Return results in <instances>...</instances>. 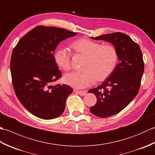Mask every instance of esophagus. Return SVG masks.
I'll return each instance as SVG.
<instances>
[{
  "mask_svg": "<svg viewBox=\"0 0 155 155\" xmlns=\"http://www.w3.org/2000/svg\"><path fill=\"white\" fill-rule=\"evenodd\" d=\"M76 93H77L78 94H80L81 96H84V95L87 94V92L86 91H74Z\"/></svg>",
  "mask_w": 155,
  "mask_h": 155,
  "instance_id": "esophagus-1",
  "label": "esophagus"
}]
</instances>
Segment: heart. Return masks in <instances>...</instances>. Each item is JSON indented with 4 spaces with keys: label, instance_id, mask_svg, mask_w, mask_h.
<instances>
[{
    "label": "heart",
    "instance_id": "obj_1",
    "mask_svg": "<svg viewBox=\"0 0 155 155\" xmlns=\"http://www.w3.org/2000/svg\"><path fill=\"white\" fill-rule=\"evenodd\" d=\"M71 47L76 54L86 57L83 71H74L65 74V84L76 89H82L93 84L95 81L103 82L113 74L118 62L116 48L110 45H101L88 38H81L74 41ZM54 59L59 68L65 71L71 68V54L64 48H57Z\"/></svg>",
    "mask_w": 155,
    "mask_h": 155
}]
</instances>
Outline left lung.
Listing matches in <instances>:
<instances>
[{
  "mask_svg": "<svg viewBox=\"0 0 155 155\" xmlns=\"http://www.w3.org/2000/svg\"><path fill=\"white\" fill-rule=\"evenodd\" d=\"M91 38L110 42L116 48L120 61L113 74L104 83L88 91L97 98L90 111L95 116L106 118L124 109L139 93L144 72L143 54L139 45L122 32Z\"/></svg>",
  "mask_w": 155,
  "mask_h": 155,
  "instance_id": "8db88e82",
  "label": "left lung"
}]
</instances>
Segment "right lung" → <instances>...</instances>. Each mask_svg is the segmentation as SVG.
Instances as JSON below:
<instances>
[{"label":"right lung","instance_id":"add662e5","mask_svg":"<svg viewBox=\"0 0 155 155\" xmlns=\"http://www.w3.org/2000/svg\"><path fill=\"white\" fill-rule=\"evenodd\" d=\"M77 33L55 27L38 26L21 38L12 52L11 72L18 99L35 116L50 120L63 113L73 90L51 85L62 73L54 59L57 45Z\"/></svg>","mask_w":155,"mask_h":155}]
</instances>
